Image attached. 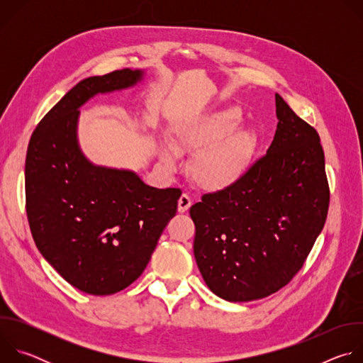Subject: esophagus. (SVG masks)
<instances>
[{"label": "esophagus", "mask_w": 363, "mask_h": 363, "mask_svg": "<svg viewBox=\"0 0 363 363\" xmlns=\"http://www.w3.org/2000/svg\"><path fill=\"white\" fill-rule=\"evenodd\" d=\"M192 205V199L189 198V195L186 194H182L178 199V211L179 213H185L189 210V206Z\"/></svg>", "instance_id": "obj_1"}]
</instances>
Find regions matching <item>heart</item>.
<instances>
[{
  "mask_svg": "<svg viewBox=\"0 0 363 363\" xmlns=\"http://www.w3.org/2000/svg\"><path fill=\"white\" fill-rule=\"evenodd\" d=\"M240 122L237 109L188 119L174 129L172 145H165L162 158L174 167L178 153H198L192 162L195 182L210 192L227 191L245 177L257 146L252 132L238 128Z\"/></svg>",
  "mask_w": 363,
  "mask_h": 363,
  "instance_id": "b5f03b06",
  "label": "heart"
}]
</instances>
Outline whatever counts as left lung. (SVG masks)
<instances>
[{"label": "left lung", "instance_id": "1", "mask_svg": "<svg viewBox=\"0 0 363 363\" xmlns=\"http://www.w3.org/2000/svg\"><path fill=\"white\" fill-rule=\"evenodd\" d=\"M279 119L263 158L233 188L191 206L203 281L228 301L267 297L303 267L323 230L329 185L319 133L276 93Z\"/></svg>", "mask_w": 363, "mask_h": 363}]
</instances>
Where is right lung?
<instances>
[{"label": "right lung", "instance_id": "right-lung-1", "mask_svg": "<svg viewBox=\"0 0 363 363\" xmlns=\"http://www.w3.org/2000/svg\"><path fill=\"white\" fill-rule=\"evenodd\" d=\"M142 79V70L123 69L79 82L41 119L27 149L34 242L67 283L94 296L118 293L143 273L182 194L149 186L132 171L93 165L79 146L84 103Z\"/></svg>", "mask_w": 363, "mask_h": 363}]
</instances>
